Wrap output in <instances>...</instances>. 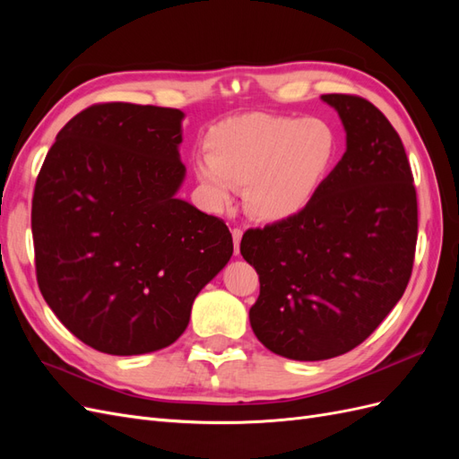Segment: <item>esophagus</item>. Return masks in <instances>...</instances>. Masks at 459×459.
I'll list each match as a JSON object with an SVG mask.
<instances>
[{
	"label": "esophagus",
	"mask_w": 459,
	"mask_h": 459,
	"mask_svg": "<svg viewBox=\"0 0 459 459\" xmlns=\"http://www.w3.org/2000/svg\"><path fill=\"white\" fill-rule=\"evenodd\" d=\"M231 235H233V245H235V255H239V243H241V238H243V230H239V228H235L233 231H231Z\"/></svg>",
	"instance_id": "obj_1"
}]
</instances>
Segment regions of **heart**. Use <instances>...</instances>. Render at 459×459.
<instances>
[{
  "instance_id": "heart-1",
  "label": "heart",
  "mask_w": 459,
  "mask_h": 459,
  "mask_svg": "<svg viewBox=\"0 0 459 459\" xmlns=\"http://www.w3.org/2000/svg\"><path fill=\"white\" fill-rule=\"evenodd\" d=\"M208 152L193 157V172L214 206H226L243 186L253 218L277 224L307 211L339 157V134L324 118L270 113L231 117L206 137Z\"/></svg>"
}]
</instances>
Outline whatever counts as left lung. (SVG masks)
I'll list each match as a JSON object with an SVG mask.
<instances>
[{
  "instance_id": "8db88e82",
  "label": "left lung",
  "mask_w": 459,
  "mask_h": 459,
  "mask_svg": "<svg viewBox=\"0 0 459 459\" xmlns=\"http://www.w3.org/2000/svg\"><path fill=\"white\" fill-rule=\"evenodd\" d=\"M346 151L299 216L241 239L260 277L248 312L256 339L300 362L335 358L364 342L402 299L418 241V199L400 135L356 95L327 93Z\"/></svg>"
}]
</instances>
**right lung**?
Returning <instances> with one entry per match:
<instances>
[{
  "mask_svg": "<svg viewBox=\"0 0 459 459\" xmlns=\"http://www.w3.org/2000/svg\"><path fill=\"white\" fill-rule=\"evenodd\" d=\"M184 113L82 110L55 137L32 199L36 273L61 324L91 349L137 356L186 331L193 300L233 255L228 226L176 193Z\"/></svg>",
  "mask_w": 459,
  "mask_h": 459,
  "instance_id": "1",
  "label": "right lung"
}]
</instances>
